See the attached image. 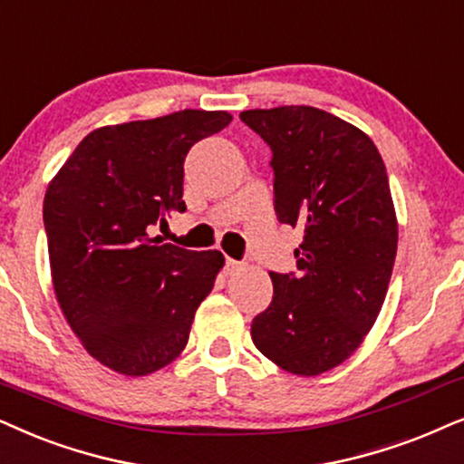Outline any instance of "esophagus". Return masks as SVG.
Wrapping results in <instances>:
<instances>
[{
    "label": "esophagus",
    "mask_w": 464,
    "mask_h": 464,
    "mask_svg": "<svg viewBox=\"0 0 464 464\" xmlns=\"http://www.w3.org/2000/svg\"><path fill=\"white\" fill-rule=\"evenodd\" d=\"M240 268H243V264H240L238 260H232V257H226V266H224V273H226V275L238 273Z\"/></svg>",
    "instance_id": "esophagus-1"
}]
</instances>
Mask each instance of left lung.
I'll return each mask as SVG.
<instances>
[{
    "label": "left lung",
    "instance_id": "left-lung-1",
    "mask_svg": "<svg viewBox=\"0 0 464 464\" xmlns=\"http://www.w3.org/2000/svg\"><path fill=\"white\" fill-rule=\"evenodd\" d=\"M240 119L273 151L276 219L303 230L296 273H270L251 339L284 371L320 375L358 350L386 300L399 243L386 166L362 130L320 108Z\"/></svg>",
    "mask_w": 464,
    "mask_h": 464
}]
</instances>
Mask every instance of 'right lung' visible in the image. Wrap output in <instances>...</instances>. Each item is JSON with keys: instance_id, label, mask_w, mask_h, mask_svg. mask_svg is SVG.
Masks as SVG:
<instances>
[{"instance_id": "obj_1", "label": "right lung", "mask_w": 464, "mask_h": 464, "mask_svg": "<svg viewBox=\"0 0 464 464\" xmlns=\"http://www.w3.org/2000/svg\"><path fill=\"white\" fill-rule=\"evenodd\" d=\"M230 121L226 111H179L98 128L48 183L57 303L82 347L121 375H149L185 350L196 309L224 268L218 249L161 245L149 232L185 213V155Z\"/></svg>"}]
</instances>
